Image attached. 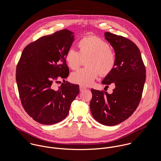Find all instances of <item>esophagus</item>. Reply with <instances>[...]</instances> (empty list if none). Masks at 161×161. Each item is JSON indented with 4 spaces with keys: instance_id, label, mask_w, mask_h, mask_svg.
Returning a JSON list of instances; mask_svg holds the SVG:
<instances>
[{
    "instance_id": "34e87169",
    "label": "esophagus",
    "mask_w": 161,
    "mask_h": 161,
    "mask_svg": "<svg viewBox=\"0 0 161 161\" xmlns=\"http://www.w3.org/2000/svg\"><path fill=\"white\" fill-rule=\"evenodd\" d=\"M79 88H80V92H82V91H84V90H86L87 89L86 87H84L82 86H80Z\"/></svg>"
}]
</instances>
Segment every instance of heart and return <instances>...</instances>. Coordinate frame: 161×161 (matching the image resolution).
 Masks as SVG:
<instances>
[{
    "instance_id": "obj_1",
    "label": "heart",
    "mask_w": 161,
    "mask_h": 161,
    "mask_svg": "<svg viewBox=\"0 0 161 161\" xmlns=\"http://www.w3.org/2000/svg\"><path fill=\"white\" fill-rule=\"evenodd\" d=\"M79 51L69 48L65 55V60L72 70L78 69L83 59L87 58V68L79 69L71 75V80L83 86H90L100 74L102 76L108 75L114 69L116 58L114 51L102 39L88 36L82 38L77 43Z\"/></svg>"
}]
</instances>
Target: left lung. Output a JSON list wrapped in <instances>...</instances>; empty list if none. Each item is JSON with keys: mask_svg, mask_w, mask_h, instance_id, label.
<instances>
[{"mask_svg": "<svg viewBox=\"0 0 161 161\" xmlns=\"http://www.w3.org/2000/svg\"><path fill=\"white\" fill-rule=\"evenodd\" d=\"M105 39L114 48L116 63L103 84L114 83L113 93L91 89L90 108L94 119L106 126H114L128 118L140 102L146 80V68L140 51L132 41L110 32Z\"/></svg>", "mask_w": 161, "mask_h": 161, "instance_id": "left-lung-1", "label": "left lung"}]
</instances>
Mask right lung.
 I'll return each instance as SVG.
<instances>
[{
    "label": "right lung",
    "instance_id": "obj_1",
    "mask_svg": "<svg viewBox=\"0 0 161 161\" xmlns=\"http://www.w3.org/2000/svg\"><path fill=\"white\" fill-rule=\"evenodd\" d=\"M74 36L67 29L40 38L23 50L16 69V81L24 110L36 121L53 125L69 114L79 86L64 81L69 69L65 55ZM61 78L58 90L52 85Z\"/></svg>",
    "mask_w": 161,
    "mask_h": 161
}]
</instances>
